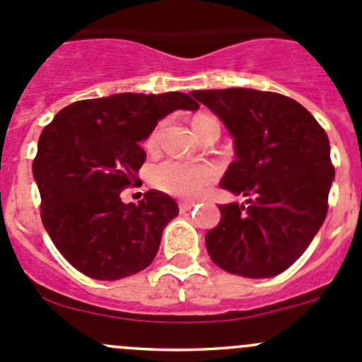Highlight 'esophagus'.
<instances>
[{
  "label": "esophagus",
  "mask_w": 362,
  "mask_h": 362,
  "mask_svg": "<svg viewBox=\"0 0 362 362\" xmlns=\"http://www.w3.org/2000/svg\"><path fill=\"white\" fill-rule=\"evenodd\" d=\"M194 205L196 202H180L178 203V209H180V212H187V210H191Z\"/></svg>",
  "instance_id": "obj_1"
}]
</instances>
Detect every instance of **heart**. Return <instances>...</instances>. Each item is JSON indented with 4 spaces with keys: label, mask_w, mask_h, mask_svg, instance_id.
<instances>
[{
    "label": "heart",
    "mask_w": 362,
    "mask_h": 362,
    "mask_svg": "<svg viewBox=\"0 0 362 362\" xmlns=\"http://www.w3.org/2000/svg\"><path fill=\"white\" fill-rule=\"evenodd\" d=\"M160 127H163V124L157 125L152 134L148 136V139H146V145L150 148L156 146L160 134ZM192 129H194L199 138L209 131H221L216 118L209 117V115H196L192 118ZM214 175H216L214 168L206 163L166 159L152 168L150 180L159 191L168 192L171 196H180V198H192V196L199 194L202 189L206 187L214 180Z\"/></svg>",
    "instance_id": "1"
}]
</instances>
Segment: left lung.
Returning a JSON list of instances; mask_svg holds the SVG:
<instances>
[{"label": "left lung", "mask_w": 362, "mask_h": 362, "mask_svg": "<svg viewBox=\"0 0 362 362\" xmlns=\"http://www.w3.org/2000/svg\"><path fill=\"white\" fill-rule=\"evenodd\" d=\"M191 95L235 139L237 159L221 187L247 196V205H219V224L205 237L210 258L242 278L281 274L327 216L334 178L327 134L306 107L281 93L228 88Z\"/></svg>", "instance_id": "1"}]
</instances>
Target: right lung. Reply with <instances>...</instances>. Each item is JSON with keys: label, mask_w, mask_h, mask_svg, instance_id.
<instances>
[{"label": "right lung", "mask_w": 362, "mask_h": 362, "mask_svg": "<svg viewBox=\"0 0 362 362\" xmlns=\"http://www.w3.org/2000/svg\"><path fill=\"white\" fill-rule=\"evenodd\" d=\"M187 93H118L77 100L45 125L33 159L40 217L52 244L79 272L115 281L146 269L163 230L178 216L173 198L146 191L138 205L120 192L138 184L141 148L157 122L175 110L196 111Z\"/></svg>", "instance_id": "1"}]
</instances>
